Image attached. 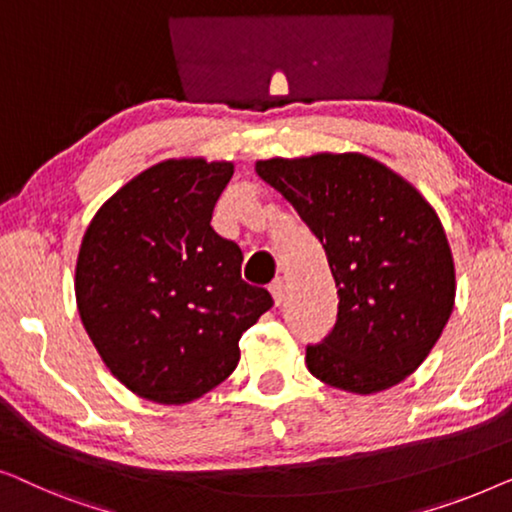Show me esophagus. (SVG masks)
I'll return each instance as SVG.
<instances>
[{"instance_id": "obj_1", "label": "esophagus", "mask_w": 512, "mask_h": 512, "mask_svg": "<svg viewBox=\"0 0 512 512\" xmlns=\"http://www.w3.org/2000/svg\"><path fill=\"white\" fill-rule=\"evenodd\" d=\"M269 292H271V297H273V304L276 306H280L285 301V283H283V278H276L271 283V287H269Z\"/></svg>"}]
</instances>
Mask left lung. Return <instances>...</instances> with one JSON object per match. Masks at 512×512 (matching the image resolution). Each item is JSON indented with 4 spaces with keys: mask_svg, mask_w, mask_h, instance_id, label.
<instances>
[{
    "mask_svg": "<svg viewBox=\"0 0 512 512\" xmlns=\"http://www.w3.org/2000/svg\"><path fill=\"white\" fill-rule=\"evenodd\" d=\"M327 253L338 318L306 348L315 378L350 394L406 380L455 308V259L434 206L413 183L362 153L255 162Z\"/></svg>",
    "mask_w": 512,
    "mask_h": 512,
    "instance_id": "left-lung-1",
    "label": "left lung"
}]
</instances>
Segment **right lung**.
Here are the masks:
<instances>
[{"label":"right lung","instance_id":"1","mask_svg":"<svg viewBox=\"0 0 512 512\" xmlns=\"http://www.w3.org/2000/svg\"><path fill=\"white\" fill-rule=\"evenodd\" d=\"M234 162L171 157L99 206L76 259V306L115 378L160 406L201 399L239 364V338L273 304L211 215Z\"/></svg>","mask_w":512,"mask_h":512}]
</instances>
